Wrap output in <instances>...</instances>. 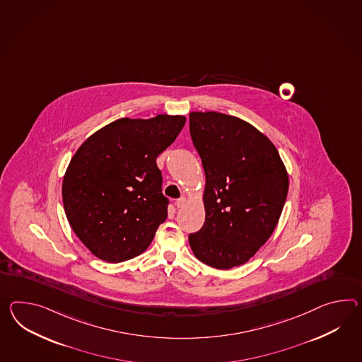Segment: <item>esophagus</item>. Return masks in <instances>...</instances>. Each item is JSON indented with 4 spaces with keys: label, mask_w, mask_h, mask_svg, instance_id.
<instances>
[{
    "label": "esophagus",
    "mask_w": 362,
    "mask_h": 362,
    "mask_svg": "<svg viewBox=\"0 0 362 362\" xmlns=\"http://www.w3.org/2000/svg\"><path fill=\"white\" fill-rule=\"evenodd\" d=\"M185 203H187L185 197H180V199H177L175 205H177V208H183V206H185Z\"/></svg>",
    "instance_id": "34e87169"
}]
</instances>
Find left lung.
Wrapping results in <instances>:
<instances>
[{"label":"left lung","instance_id":"obj_1","mask_svg":"<svg viewBox=\"0 0 362 362\" xmlns=\"http://www.w3.org/2000/svg\"><path fill=\"white\" fill-rule=\"evenodd\" d=\"M189 133L205 173V222L189 234L194 256L217 269L245 264L272 235L289 177L272 141L221 112H191Z\"/></svg>","mask_w":362,"mask_h":362}]
</instances>
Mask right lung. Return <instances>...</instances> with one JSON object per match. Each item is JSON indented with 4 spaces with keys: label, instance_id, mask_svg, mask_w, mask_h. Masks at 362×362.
I'll return each instance as SVG.
<instances>
[{
    "label": "right lung",
    "instance_id": "add662e5",
    "mask_svg": "<svg viewBox=\"0 0 362 362\" xmlns=\"http://www.w3.org/2000/svg\"><path fill=\"white\" fill-rule=\"evenodd\" d=\"M182 115L123 117L93 133L71 157L62 203L93 255L120 263L142 254L168 218L156 159L185 127Z\"/></svg>",
    "mask_w": 362,
    "mask_h": 362
}]
</instances>
